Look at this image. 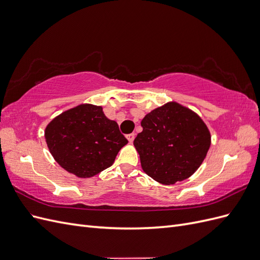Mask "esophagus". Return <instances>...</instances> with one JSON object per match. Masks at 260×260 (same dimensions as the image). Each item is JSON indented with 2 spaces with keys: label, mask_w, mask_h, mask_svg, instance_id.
<instances>
[{
  "label": "esophagus",
  "mask_w": 260,
  "mask_h": 260,
  "mask_svg": "<svg viewBox=\"0 0 260 260\" xmlns=\"http://www.w3.org/2000/svg\"><path fill=\"white\" fill-rule=\"evenodd\" d=\"M135 138H136L135 133H129V135H127V139H128V141H129L130 143L133 142V140H135Z\"/></svg>",
  "instance_id": "1"
}]
</instances>
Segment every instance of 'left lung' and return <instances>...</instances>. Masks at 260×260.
Segmentation results:
<instances>
[{"mask_svg": "<svg viewBox=\"0 0 260 260\" xmlns=\"http://www.w3.org/2000/svg\"><path fill=\"white\" fill-rule=\"evenodd\" d=\"M143 131L133 141L146 175L174 184L198 170L210 146V133L201 118L175 102L147 114Z\"/></svg>", "mask_w": 260, "mask_h": 260, "instance_id": "left-lung-1", "label": "left lung"}]
</instances>
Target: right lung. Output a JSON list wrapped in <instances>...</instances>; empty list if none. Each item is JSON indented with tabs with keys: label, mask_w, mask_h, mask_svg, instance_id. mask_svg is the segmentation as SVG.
<instances>
[{
	"label": "right lung",
	"mask_w": 260,
	"mask_h": 260,
	"mask_svg": "<svg viewBox=\"0 0 260 260\" xmlns=\"http://www.w3.org/2000/svg\"><path fill=\"white\" fill-rule=\"evenodd\" d=\"M46 144L54 159L70 174L90 178L111 167L128 143L116 121L103 108L82 104L57 116L45 129Z\"/></svg>",
	"instance_id": "1"
}]
</instances>
